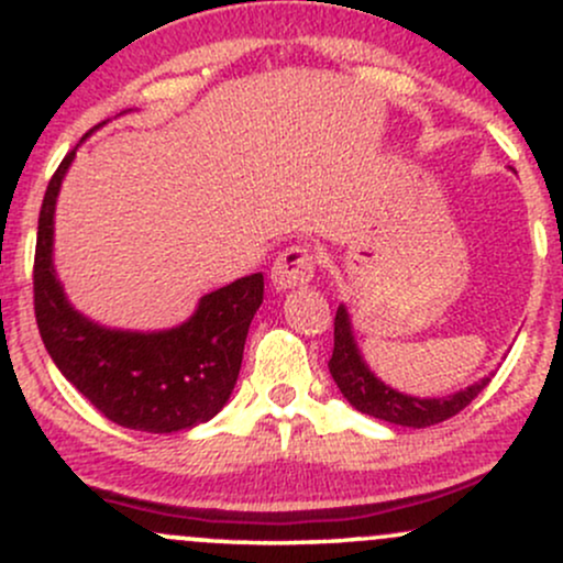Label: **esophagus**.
<instances>
[{
    "instance_id": "34e87169",
    "label": "esophagus",
    "mask_w": 563,
    "mask_h": 563,
    "mask_svg": "<svg viewBox=\"0 0 563 563\" xmlns=\"http://www.w3.org/2000/svg\"><path fill=\"white\" fill-rule=\"evenodd\" d=\"M314 264H318V260H314L312 249H307V245H290L273 264V283L280 290L307 286L314 275Z\"/></svg>"
}]
</instances>
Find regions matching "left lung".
Segmentation results:
<instances>
[{"label":"left lung","mask_w":563,"mask_h":563,"mask_svg":"<svg viewBox=\"0 0 563 563\" xmlns=\"http://www.w3.org/2000/svg\"><path fill=\"white\" fill-rule=\"evenodd\" d=\"M328 371H331L341 394L360 412H367V416L397 426H412V429H429V426H437L452 416H457L489 384V378H482L479 384L468 386V389L439 399H418L389 389V386L380 384L367 371L363 357H360L344 307H339L333 320V354L328 360Z\"/></svg>","instance_id":"left-lung-1"}]
</instances>
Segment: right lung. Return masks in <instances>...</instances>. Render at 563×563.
Returning a JSON list of instances; mask_svg holds the SVG:
<instances>
[{"label":"right lung","mask_w":563,"mask_h":563,"mask_svg":"<svg viewBox=\"0 0 563 563\" xmlns=\"http://www.w3.org/2000/svg\"><path fill=\"white\" fill-rule=\"evenodd\" d=\"M60 161L38 211L34 254V314L57 371L108 421L147 434H172L206 423L235 389L249 325L264 299V275H249L200 299L185 325L164 333L108 331L81 318L63 296L53 269V214Z\"/></svg>","instance_id":"obj_1"}]
</instances>
